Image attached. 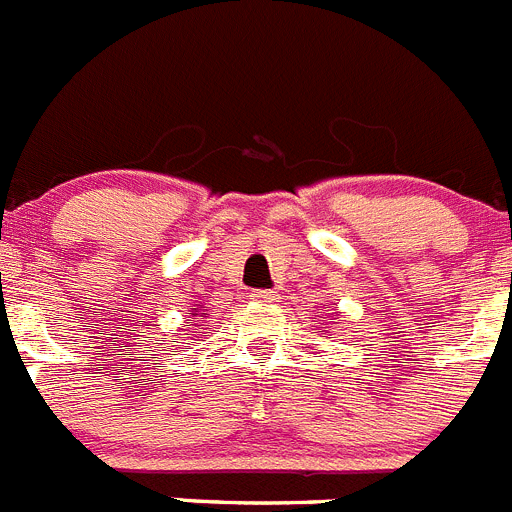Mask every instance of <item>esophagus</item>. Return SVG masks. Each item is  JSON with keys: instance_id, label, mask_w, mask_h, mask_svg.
Instances as JSON below:
<instances>
[{"instance_id": "esophagus-1", "label": "esophagus", "mask_w": 512, "mask_h": 512, "mask_svg": "<svg viewBox=\"0 0 512 512\" xmlns=\"http://www.w3.org/2000/svg\"><path fill=\"white\" fill-rule=\"evenodd\" d=\"M252 301L273 303L275 301V290H252Z\"/></svg>"}]
</instances>
